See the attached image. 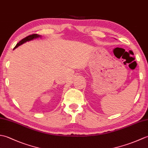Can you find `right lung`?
Here are the masks:
<instances>
[{
	"label": "right lung",
	"instance_id": "add662e5",
	"mask_svg": "<svg viewBox=\"0 0 148 148\" xmlns=\"http://www.w3.org/2000/svg\"><path fill=\"white\" fill-rule=\"evenodd\" d=\"M40 37V36H39V35H37V34H32V35H30V36H27V37H25V38L21 40H20V41L18 43H17V45H16V46L14 47L13 49H16V48H18V47L19 46L23 45V44L25 43V42H27V41H30V40H33V39H34L38 38V37Z\"/></svg>",
	"mask_w": 148,
	"mask_h": 148
}]
</instances>
